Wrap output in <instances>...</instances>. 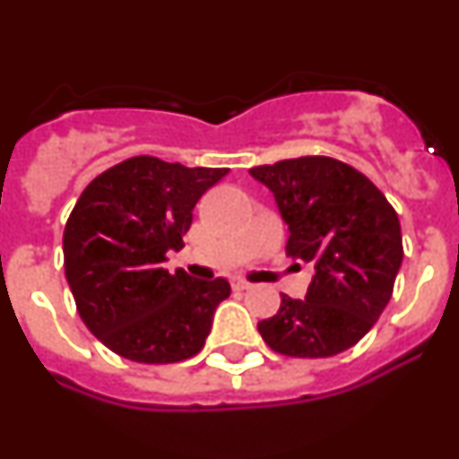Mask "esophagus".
I'll return each mask as SVG.
<instances>
[{
	"instance_id": "obj_1",
	"label": "esophagus",
	"mask_w": 459,
	"mask_h": 459,
	"mask_svg": "<svg viewBox=\"0 0 459 459\" xmlns=\"http://www.w3.org/2000/svg\"><path fill=\"white\" fill-rule=\"evenodd\" d=\"M232 287H234V290H238V291H246V290H250L253 285H250V282H246V280H234Z\"/></svg>"
}]
</instances>
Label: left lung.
Listing matches in <instances>:
<instances>
[{
	"label": "left lung",
	"mask_w": 459,
	"mask_h": 459,
	"mask_svg": "<svg viewBox=\"0 0 459 459\" xmlns=\"http://www.w3.org/2000/svg\"><path fill=\"white\" fill-rule=\"evenodd\" d=\"M273 193L287 222V255L315 266L306 299L280 294V310L257 328L271 350L326 359L350 350L388 306L403 266V232L366 174L326 156L250 169Z\"/></svg>",
	"instance_id": "left-lung-1"
}]
</instances>
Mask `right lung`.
Wrapping results in <instances>:
<instances>
[{
	"instance_id": "right-lung-1",
	"label": "right lung",
	"mask_w": 459,
	"mask_h": 459,
	"mask_svg": "<svg viewBox=\"0 0 459 459\" xmlns=\"http://www.w3.org/2000/svg\"><path fill=\"white\" fill-rule=\"evenodd\" d=\"M225 174L135 156L80 195L64 230V269L80 317L108 350L158 366L204 347L232 287L163 264L169 250L184 248L195 204Z\"/></svg>"
}]
</instances>
